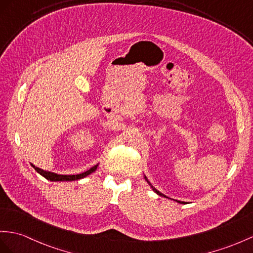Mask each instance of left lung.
Wrapping results in <instances>:
<instances>
[{
    "instance_id": "obj_1",
    "label": "left lung",
    "mask_w": 253,
    "mask_h": 253,
    "mask_svg": "<svg viewBox=\"0 0 253 253\" xmlns=\"http://www.w3.org/2000/svg\"><path fill=\"white\" fill-rule=\"evenodd\" d=\"M144 178H145V180H146V181L148 182V184H149V186L151 187V189H152L153 191H155V192H156L157 194H159L160 196H164V198H166V199H169V196H166V195H164L163 193H161V192H159V191H158V190H157V189H156L155 187H153V186H152V184L150 183V181H149V180H148V178H147V177H146L145 175H144ZM170 200H171V199H170ZM173 201H176L177 203H180V204H186V202H180V201H177V200H174V199H173Z\"/></svg>"
}]
</instances>
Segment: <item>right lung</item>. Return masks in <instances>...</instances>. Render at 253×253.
<instances>
[{
	"mask_svg": "<svg viewBox=\"0 0 253 253\" xmlns=\"http://www.w3.org/2000/svg\"><path fill=\"white\" fill-rule=\"evenodd\" d=\"M31 166H32V168H34V169L38 171L39 174H41L42 177H45L47 180H50V181H74V180L82 179V178L87 177L91 173H93L94 170H96L98 164L94 165L93 168H91L89 170L84 171V173L77 174V175H58V174H55V173H51V171H47V170H44V169H42L36 168V166L33 165V164H31Z\"/></svg>",
	"mask_w": 253,
	"mask_h": 253,
	"instance_id": "add662e5",
	"label": "right lung"
}]
</instances>
